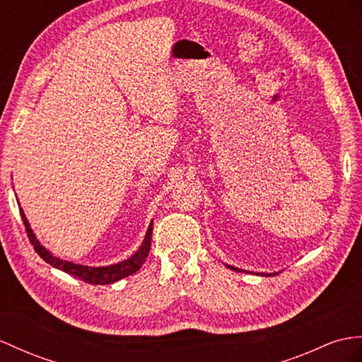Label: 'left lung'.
<instances>
[{"mask_svg":"<svg viewBox=\"0 0 362 362\" xmlns=\"http://www.w3.org/2000/svg\"><path fill=\"white\" fill-rule=\"evenodd\" d=\"M227 266V264H226ZM228 269L230 270H235V272H244V273H247L245 270H243V269H236V267H232V266H227ZM258 275H261V276H272V275H278V273H258Z\"/></svg>","mask_w":362,"mask_h":362,"instance_id":"left-lung-1","label":"left lung"}]
</instances>
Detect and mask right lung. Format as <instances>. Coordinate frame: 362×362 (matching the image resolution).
Listing matches in <instances>:
<instances>
[{
  "mask_svg": "<svg viewBox=\"0 0 362 362\" xmlns=\"http://www.w3.org/2000/svg\"><path fill=\"white\" fill-rule=\"evenodd\" d=\"M20 214L23 218L24 227H25V232H28L29 241L32 243L35 252H37L47 264H50L52 267L63 270V272L69 273V275L84 281V283L104 286V284L117 283V281L126 278L129 275H134V273L138 272L141 269V266H143L146 258L148 257V252H151L153 221L147 228V233L144 236L143 244H141V247L136 250L135 255H132V257L126 261H121L118 264H112V266H105V267H89V266H81V264L59 259V258L54 257V255H52L46 247H42L41 243L37 240V236H35L33 230L30 228V224L28 221V218H25L23 209H20Z\"/></svg>",
  "mask_w": 362,
  "mask_h": 362,
  "instance_id": "1",
  "label": "right lung"
}]
</instances>
